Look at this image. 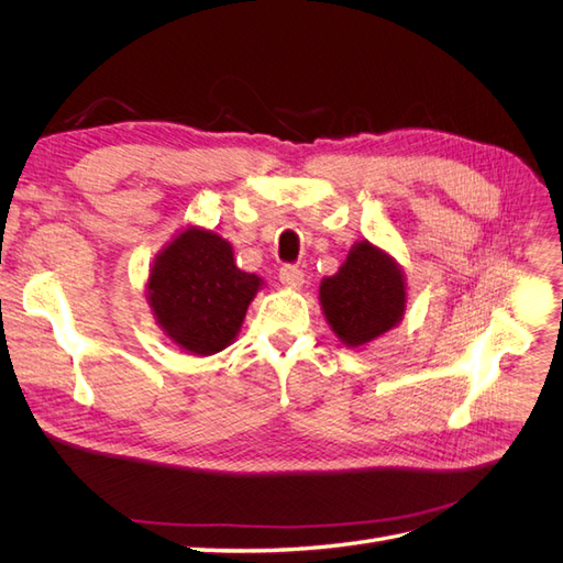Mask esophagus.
I'll use <instances>...</instances> for the list:
<instances>
[{"mask_svg": "<svg viewBox=\"0 0 563 563\" xmlns=\"http://www.w3.org/2000/svg\"><path fill=\"white\" fill-rule=\"evenodd\" d=\"M279 282L288 288H298V286H302L305 275L298 265H284V267H279Z\"/></svg>", "mask_w": 563, "mask_h": 563, "instance_id": "obj_1", "label": "esophagus"}]
</instances>
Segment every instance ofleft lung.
I'll use <instances>...</instances> for the list:
<instances>
[{"instance_id":"obj_1","label":"left lung","mask_w":563,"mask_h":563,"mask_svg":"<svg viewBox=\"0 0 563 563\" xmlns=\"http://www.w3.org/2000/svg\"><path fill=\"white\" fill-rule=\"evenodd\" d=\"M321 310L347 347H360L397 327L406 308L399 265L368 242H356L333 277L319 286Z\"/></svg>"}]
</instances>
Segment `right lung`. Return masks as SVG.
Masks as SVG:
<instances>
[{"label": "right lung", "mask_w": 563, "mask_h": 563, "mask_svg": "<svg viewBox=\"0 0 563 563\" xmlns=\"http://www.w3.org/2000/svg\"><path fill=\"white\" fill-rule=\"evenodd\" d=\"M261 277L234 265L223 236L187 228L150 269L147 300L164 333L183 350L207 356L240 333Z\"/></svg>", "instance_id": "right-lung-1"}]
</instances>
